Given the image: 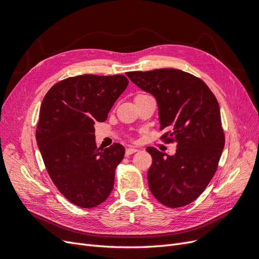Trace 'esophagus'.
<instances>
[{
    "instance_id": "obj_1",
    "label": "esophagus",
    "mask_w": 259,
    "mask_h": 259,
    "mask_svg": "<svg viewBox=\"0 0 259 259\" xmlns=\"http://www.w3.org/2000/svg\"><path fill=\"white\" fill-rule=\"evenodd\" d=\"M136 152H138V150L135 149V148H127L125 150V155H126V156H128V155H131L133 153H136Z\"/></svg>"
}]
</instances>
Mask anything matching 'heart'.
<instances>
[{"instance_id": "b5f03b06", "label": "heart", "mask_w": 259, "mask_h": 259, "mask_svg": "<svg viewBox=\"0 0 259 259\" xmlns=\"http://www.w3.org/2000/svg\"><path fill=\"white\" fill-rule=\"evenodd\" d=\"M142 96H144V95H137V96L135 97V99H136V98H139V97H142Z\"/></svg>"}]
</instances>
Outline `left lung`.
I'll use <instances>...</instances> for the list:
<instances>
[{
    "instance_id": "1",
    "label": "left lung",
    "mask_w": 259,
    "mask_h": 259,
    "mask_svg": "<svg viewBox=\"0 0 259 259\" xmlns=\"http://www.w3.org/2000/svg\"><path fill=\"white\" fill-rule=\"evenodd\" d=\"M157 101L160 139L177 143L174 156L149 147V188L158 202L177 208L198 199L213 178L225 144L218 101L205 82L178 69L127 72Z\"/></svg>"
}]
</instances>
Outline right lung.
<instances>
[{
	"instance_id": "1",
	"label": "right lung",
	"mask_w": 259,
	"mask_h": 259,
	"mask_svg": "<svg viewBox=\"0 0 259 259\" xmlns=\"http://www.w3.org/2000/svg\"><path fill=\"white\" fill-rule=\"evenodd\" d=\"M128 85L121 74H82L56 82L41 103L36 140L52 182L81 208L104 202L115 182L124 147L97 148L95 124L104 122Z\"/></svg>"
}]
</instances>
